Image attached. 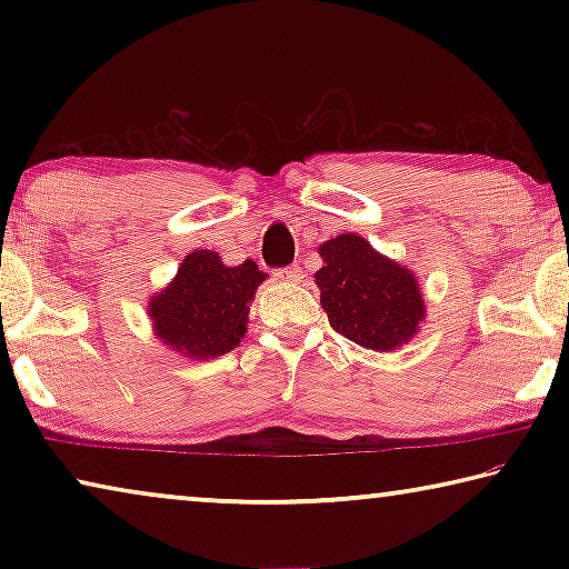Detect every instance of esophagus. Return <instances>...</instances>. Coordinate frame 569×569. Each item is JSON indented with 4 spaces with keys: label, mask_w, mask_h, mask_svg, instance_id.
I'll list each match as a JSON object with an SVG mask.
<instances>
[{
    "label": "esophagus",
    "mask_w": 569,
    "mask_h": 569,
    "mask_svg": "<svg viewBox=\"0 0 569 569\" xmlns=\"http://www.w3.org/2000/svg\"><path fill=\"white\" fill-rule=\"evenodd\" d=\"M278 278H281L283 283H298L303 278V273H301V268H281V271L276 273Z\"/></svg>",
    "instance_id": "obj_1"
}]
</instances>
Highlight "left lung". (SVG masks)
<instances>
[{"instance_id": "1", "label": "left lung", "mask_w": 569, "mask_h": 569, "mask_svg": "<svg viewBox=\"0 0 569 569\" xmlns=\"http://www.w3.org/2000/svg\"><path fill=\"white\" fill-rule=\"evenodd\" d=\"M319 256L323 266L316 271V286L323 311L341 336L387 353L419 333L427 303L417 273L356 233L326 240Z\"/></svg>"}]
</instances>
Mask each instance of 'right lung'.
I'll return each instance as SVG.
<instances>
[{
	"mask_svg": "<svg viewBox=\"0 0 569 569\" xmlns=\"http://www.w3.org/2000/svg\"><path fill=\"white\" fill-rule=\"evenodd\" d=\"M263 281L266 273L253 261L226 266L216 250H192L176 278L150 296L152 333L192 361L226 356L246 336L250 303Z\"/></svg>",
	"mask_w": 569,
	"mask_h": 569,
	"instance_id": "right-lung-1",
	"label": "right lung"
}]
</instances>
